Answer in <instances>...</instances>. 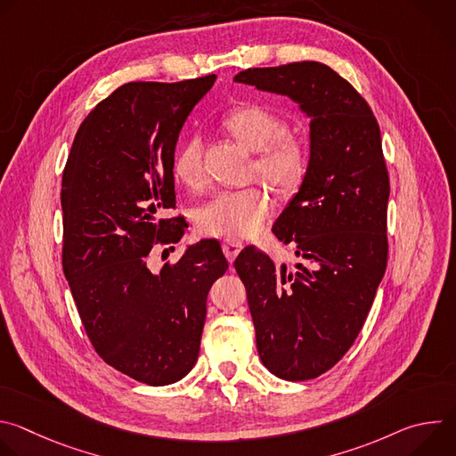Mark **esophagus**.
Listing matches in <instances>:
<instances>
[{
    "label": "esophagus",
    "mask_w": 456,
    "mask_h": 456,
    "mask_svg": "<svg viewBox=\"0 0 456 456\" xmlns=\"http://www.w3.org/2000/svg\"><path fill=\"white\" fill-rule=\"evenodd\" d=\"M241 241H238V240H224V243H222V250H224V254H225V257L229 259V264H232L234 259H236V256L240 254V250H241Z\"/></svg>",
    "instance_id": "obj_1"
}]
</instances>
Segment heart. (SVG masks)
Listing matches in <instances>:
<instances>
[{
    "label": "heart",
    "instance_id": "heart-1",
    "mask_svg": "<svg viewBox=\"0 0 456 456\" xmlns=\"http://www.w3.org/2000/svg\"><path fill=\"white\" fill-rule=\"evenodd\" d=\"M224 126L250 151L257 153L256 173L274 189H294L308 164L303 141L285 135V122L264 106H240L232 110ZM204 142L200 135L189 137L173 159L175 178L187 185L199 187L204 180ZM273 213V202L264 189L247 187L220 191L194 213L197 229L206 236L247 238L262 231Z\"/></svg>",
    "mask_w": 456,
    "mask_h": 456
}]
</instances>
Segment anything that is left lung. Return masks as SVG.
I'll return each instance as SVG.
<instances>
[{
  "instance_id": "1",
  "label": "left lung",
  "mask_w": 456,
  "mask_h": 456,
  "mask_svg": "<svg viewBox=\"0 0 456 456\" xmlns=\"http://www.w3.org/2000/svg\"><path fill=\"white\" fill-rule=\"evenodd\" d=\"M234 83L285 95L310 118L306 171L273 225L301 262L278 267L248 245L234 267L265 368L285 380L315 379L354 345L386 271L380 129L355 88L317 61L248 69Z\"/></svg>"
}]
</instances>
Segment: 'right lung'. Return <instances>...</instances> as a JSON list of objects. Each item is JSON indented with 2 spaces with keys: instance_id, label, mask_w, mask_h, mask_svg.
I'll list each match as a JSON object with an SVG mask.
<instances>
[{
  "instance_id": "right-lung-1",
  "label": "right lung",
  "mask_w": 456,
  "mask_h": 456,
  "mask_svg": "<svg viewBox=\"0 0 456 456\" xmlns=\"http://www.w3.org/2000/svg\"><path fill=\"white\" fill-rule=\"evenodd\" d=\"M215 81L117 88L81 124L62 173V271L85 330L104 362L150 386L197 362L209 289L229 269L216 240L148 267L157 241L183 236L180 218L162 216L175 208V148Z\"/></svg>"
}]
</instances>
